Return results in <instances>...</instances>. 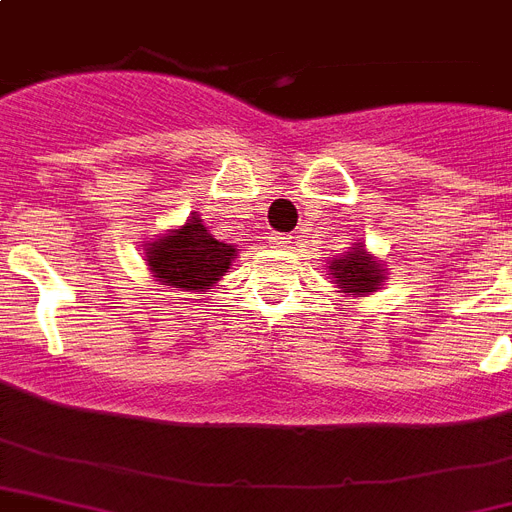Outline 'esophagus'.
I'll use <instances>...</instances> for the list:
<instances>
[{
  "label": "esophagus",
  "mask_w": 512,
  "mask_h": 512,
  "mask_svg": "<svg viewBox=\"0 0 512 512\" xmlns=\"http://www.w3.org/2000/svg\"><path fill=\"white\" fill-rule=\"evenodd\" d=\"M271 241L276 247H289V244L295 241V236H292V233H271Z\"/></svg>",
  "instance_id": "1"
}]
</instances>
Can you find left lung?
I'll list each match as a JSON object with an SVG mask.
<instances>
[{
    "label": "left lung",
    "mask_w": 512,
    "mask_h": 512,
    "mask_svg": "<svg viewBox=\"0 0 512 512\" xmlns=\"http://www.w3.org/2000/svg\"><path fill=\"white\" fill-rule=\"evenodd\" d=\"M329 271H332V279L340 287V292H348V295L377 292L382 287V279H385V268H382L380 260H374L361 244L350 247V252H345L342 257H335L329 263Z\"/></svg>",
    "instance_id": "1"
}]
</instances>
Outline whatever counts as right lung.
I'll return each mask as SVG.
<instances>
[{
  "label": "right lung",
  "instance_id": "right-lung-1",
  "mask_svg": "<svg viewBox=\"0 0 512 512\" xmlns=\"http://www.w3.org/2000/svg\"><path fill=\"white\" fill-rule=\"evenodd\" d=\"M236 247L217 241L193 212L185 225L151 241L146 260L156 281L180 292H207L231 268Z\"/></svg>",
  "mask_w": 512,
  "mask_h": 512
}]
</instances>
